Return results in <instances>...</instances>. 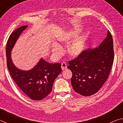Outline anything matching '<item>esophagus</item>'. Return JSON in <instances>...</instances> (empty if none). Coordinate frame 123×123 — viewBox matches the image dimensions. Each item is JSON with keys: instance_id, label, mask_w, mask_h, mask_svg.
Returning <instances> with one entry per match:
<instances>
[{"instance_id": "34e87169", "label": "esophagus", "mask_w": 123, "mask_h": 123, "mask_svg": "<svg viewBox=\"0 0 123 123\" xmlns=\"http://www.w3.org/2000/svg\"><path fill=\"white\" fill-rule=\"evenodd\" d=\"M67 67V65L66 62H63V63H61V68L62 70L66 69Z\"/></svg>"}]
</instances>
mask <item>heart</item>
Masks as SVG:
<instances>
[{
  "label": "heart",
  "instance_id": "1",
  "mask_svg": "<svg viewBox=\"0 0 123 123\" xmlns=\"http://www.w3.org/2000/svg\"><path fill=\"white\" fill-rule=\"evenodd\" d=\"M79 30L70 31L63 32L58 36V39L62 43H68L78 34ZM85 45L84 39L80 38L73 42L68 48V53L73 56H77L82 53L85 49ZM52 51L56 56H60L63 53V49L61 45L57 43H54L52 46Z\"/></svg>",
  "mask_w": 123,
  "mask_h": 123
}]
</instances>
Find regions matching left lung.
I'll use <instances>...</instances> for the list:
<instances>
[{"mask_svg":"<svg viewBox=\"0 0 123 123\" xmlns=\"http://www.w3.org/2000/svg\"><path fill=\"white\" fill-rule=\"evenodd\" d=\"M113 60V39L108 31L98 47L83 51L69 61L68 68L73 73L71 83L74 91L85 97L96 93L109 77Z\"/></svg>","mask_w":123,"mask_h":123,"instance_id":"obj_1","label":"left lung"}]
</instances>
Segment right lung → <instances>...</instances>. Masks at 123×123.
Here are the masks:
<instances>
[{
    "mask_svg": "<svg viewBox=\"0 0 123 123\" xmlns=\"http://www.w3.org/2000/svg\"><path fill=\"white\" fill-rule=\"evenodd\" d=\"M28 26H20L10 35L8 39L6 54L7 66L13 80L23 92L34 100H41L52 90L54 80L62 72L61 63H50L42 58L32 69H18L12 61L11 53L17 40Z\"/></svg>",
    "mask_w": 123,
    "mask_h": 123,
    "instance_id": "1",
    "label": "right lung"
}]
</instances>
